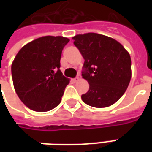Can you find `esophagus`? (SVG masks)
Here are the masks:
<instances>
[{
  "instance_id": "esophagus-1",
  "label": "esophagus",
  "mask_w": 152,
  "mask_h": 152,
  "mask_svg": "<svg viewBox=\"0 0 152 152\" xmlns=\"http://www.w3.org/2000/svg\"><path fill=\"white\" fill-rule=\"evenodd\" d=\"M80 79H81V76H80V74H78V75L76 76V78L74 79V80H75V81H78V80H80Z\"/></svg>"
}]
</instances>
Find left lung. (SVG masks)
<instances>
[{"mask_svg": "<svg viewBox=\"0 0 152 152\" xmlns=\"http://www.w3.org/2000/svg\"><path fill=\"white\" fill-rule=\"evenodd\" d=\"M76 45L85 59L82 77L89 84L81 95L94 107H107L121 99L131 79L129 53L117 40L98 33L76 35Z\"/></svg>", "mask_w": 152, "mask_h": 152, "instance_id": "left-lung-1", "label": "left lung"}]
</instances>
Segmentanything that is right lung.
I'll list each match as a JSON object with an SVG mask.
<instances>
[{
    "label": "right lung",
    "instance_id": "obj_1",
    "mask_svg": "<svg viewBox=\"0 0 152 152\" xmlns=\"http://www.w3.org/2000/svg\"><path fill=\"white\" fill-rule=\"evenodd\" d=\"M69 39L46 36L22 48L12 63L11 73L16 94L28 108L48 112L62 100L69 80L60 71L63 48Z\"/></svg>",
    "mask_w": 152,
    "mask_h": 152
}]
</instances>
